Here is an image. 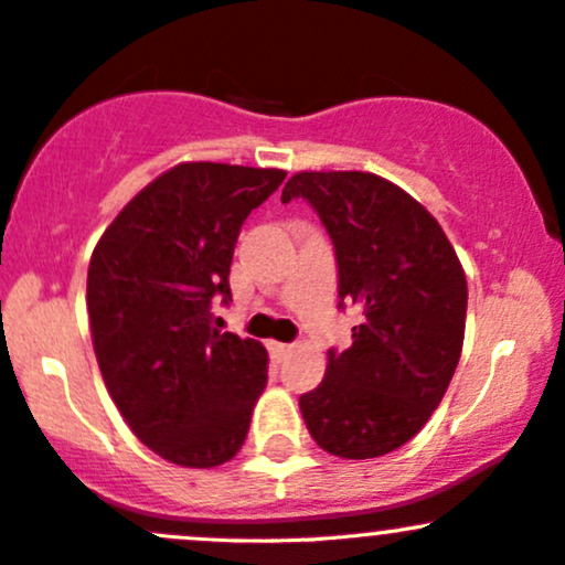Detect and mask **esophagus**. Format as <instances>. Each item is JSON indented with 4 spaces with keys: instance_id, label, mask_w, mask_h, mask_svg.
Wrapping results in <instances>:
<instances>
[{
    "instance_id": "1",
    "label": "esophagus",
    "mask_w": 565,
    "mask_h": 565,
    "mask_svg": "<svg viewBox=\"0 0 565 565\" xmlns=\"http://www.w3.org/2000/svg\"><path fill=\"white\" fill-rule=\"evenodd\" d=\"M290 350H294V344H285V342H269V353L271 358H277V361H282V358L290 355Z\"/></svg>"
}]
</instances>
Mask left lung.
<instances>
[{
  "label": "left lung",
  "instance_id": "obj_1",
  "mask_svg": "<svg viewBox=\"0 0 565 565\" xmlns=\"http://www.w3.org/2000/svg\"><path fill=\"white\" fill-rule=\"evenodd\" d=\"M305 196L333 239L339 299L363 312L353 344L299 398L318 447L348 460L406 445L434 415L460 361L463 266L436 217L372 172H296L282 202Z\"/></svg>",
  "mask_w": 565,
  "mask_h": 565
}]
</instances>
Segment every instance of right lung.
<instances>
[{"instance_id":"1","label":"right lung","mask_w":565,"mask_h":565,"mask_svg":"<svg viewBox=\"0 0 565 565\" xmlns=\"http://www.w3.org/2000/svg\"><path fill=\"white\" fill-rule=\"evenodd\" d=\"M282 169L183 161L115 215L88 264V323L115 406L145 447L212 469L245 445L266 387L264 344L212 329V296L232 299L242 223Z\"/></svg>"}]
</instances>
